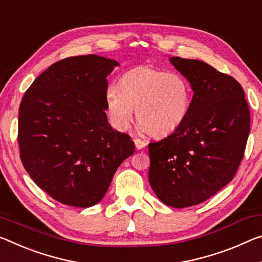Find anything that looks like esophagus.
I'll use <instances>...</instances> for the list:
<instances>
[{
    "label": "esophagus",
    "instance_id": "esophagus-1",
    "mask_svg": "<svg viewBox=\"0 0 262 262\" xmlns=\"http://www.w3.org/2000/svg\"><path fill=\"white\" fill-rule=\"evenodd\" d=\"M134 143H135V147H136V149H138V150H140V149H143L144 147H146V142H144V141H142L141 139H134Z\"/></svg>",
    "mask_w": 262,
    "mask_h": 262
}]
</instances>
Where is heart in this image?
Masks as SVG:
<instances>
[{
  "mask_svg": "<svg viewBox=\"0 0 262 262\" xmlns=\"http://www.w3.org/2000/svg\"><path fill=\"white\" fill-rule=\"evenodd\" d=\"M110 120L119 130L129 127L133 113L139 126L155 138L180 129L192 105V87L180 73L140 66L124 73L119 85L106 91Z\"/></svg>",
  "mask_w": 262,
  "mask_h": 262,
  "instance_id": "obj_1",
  "label": "heart"
}]
</instances>
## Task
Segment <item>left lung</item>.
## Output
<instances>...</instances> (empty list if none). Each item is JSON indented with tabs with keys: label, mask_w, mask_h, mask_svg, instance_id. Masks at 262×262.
I'll return each mask as SVG.
<instances>
[{
	"label": "left lung",
	"mask_w": 262,
	"mask_h": 262,
	"mask_svg": "<svg viewBox=\"0 0 262 262\" xmlns=\"http://www.w3.org/2000/svg\"><path fill=\"white\" fill-rule=\"evenodd\" d=\"M193 91L180 129L149 143V183L172 207L197 205L234 177L250 134V108L242 85L197 59L169 58Z\"/></svg>",
	"instance_id": "left-lung-1"
}]
</instances>
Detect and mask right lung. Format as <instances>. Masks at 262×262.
I'll list each match as a JSON object with an SVG mask.
<instances>
[{
    "label": "right lung",
    "mask_w": 262,
    "mask_h": 262,
    "mask_svg": "<svg viewBox=\"0 0 262 262\" xmlns=\"http://www.w3.org/2000/svg\"><path fill=\"white\" fill-rule=\"evenodd\" d=\"M115 66L97 55L66 58L37 77L20 102V160L35 183L61 204L100 202L116 169L135 151L129 135L107 120V76Z\"/></svg>",
    "instance_id": "add662e5"
}]
</instances>
